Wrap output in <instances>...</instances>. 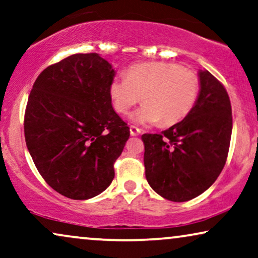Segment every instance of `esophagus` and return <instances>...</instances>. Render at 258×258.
<instances>
[{"label":"esophagus","mask_w":258,"mask_h":258,"mask_svg":"<svg viewBox=\"0 0 258 258\" xmlns=\"http://www.w3.org/2000/svg\"><path fill=\"white\" fill-rule=\"evenodd\" d=\"M130 132H131V136H139L142 130L138 128L137 126H130Z\"/></svg>","instance_id":"esophagus-1"}]
</instances>
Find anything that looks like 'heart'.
<instances>
[{
  "label": "heart",
  "mask_w": 258,
  "mask_h": 258,
  "mask_svg": "<svg viewBox=\"0 0 258 258\" xmlns=\"http://www.w3.org/2000/svg\"><path fill=\"white\" fill-rule=\"evenodd\" d=\"M199 94V79L194 72L173 62H139L109 85L113 106L126 114L136 104L145 102L132 119L140 123L172 126L194 108Z\"/></svg>",
  "instance_id": "heart-1"
}]
</instances>
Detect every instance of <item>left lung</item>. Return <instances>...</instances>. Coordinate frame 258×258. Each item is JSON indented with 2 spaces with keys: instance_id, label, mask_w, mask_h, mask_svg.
Listing matches in <instances>:
<instances>
[{
  "instance_id": "obj_1",
  "label": "left lung",
  "mask_w": 258,
  "mask_h": 258,
  "mask_svg": "<svg viewBox=\"0 0 258 258\" xmlns=\"http://www.w3.org/2000/svg\"><path fill=\"white\" fill-rule=\"evenodd\" d=\"M198 75L201 89L191 112L160 135L142 136L146 179L172 202L190 201L207 191L229 153L232 114L228 92L210 72Z\"/></svg>"
}]
</instances>
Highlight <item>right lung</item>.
<instances>
[{
  "instance_id": "right-lung-1",
  "label": "right lung",
  "mask_w": 258,
  "mask_h": 258,
  "mask_svg": "<svg viewBox=\"0 0 258 258\" xmlns=\"http://www.w3.org/2000/svg\"><path fill=\"white\" fill-rule=\"evenodd\" d=\"M115 72L97 53L74 54L41 72L25 113V138L37 171L60 195L85 201L114 178L130 127L112 107Z\"/></svg>"
}]
</instances>
